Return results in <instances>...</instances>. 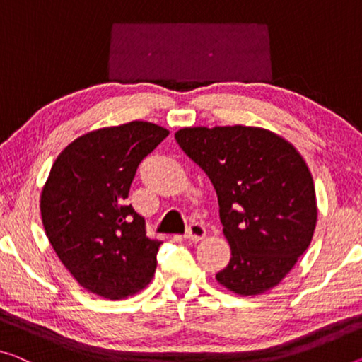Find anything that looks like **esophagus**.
<instances>
[{"mask_svg": "<svg viewBox=\"0 0 362 362\" xmlns=\"http://www.w3.org/2000/svg\"><path fill=\"white\" fill-rule=\"evenodd\" d=\"M205 226L202 223H199V221H194L187 226L186 230V238L191 239V241H200V239L205 238Z\"/></svg>", "mask_w": 362, "mask_h": 362, "instance_id": "34e87169", "label": "esophagus"}]
</instances>
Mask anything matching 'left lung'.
Instances as JSON below:
<instances>
[{
	"label": "left lung",
	"instance_id": "obj_1",
	"mask_svg": "<svg viewBox=\"0 0 362 362\" xmlns=\"http://www.w3.org/2000/svg\"><path fill=\"white\" fill-rule=\"evenodd\" d=\"M176 142L216 191L231 259L216 280L252 296L276 286L313 241L314 181L301 153L275 132L251 126L182 127Z\"/></svg>",
	"mask_w": 362,
	"mask_h": 362
}]
</instances>
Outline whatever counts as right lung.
<instances>
[{
  "instance_id": "obj_1",
  "label": "right lung",
  "mask_w": 362,
  "mask_h": 362,
  "mask_svg": "<svg viewBox=\"0 0 362 362\" xmlns=\"http://www.w3.org/2000/svg\"><path fill=\"white\" fill-rule=\"evenodd\" d=\"M170 132L147 121L102 127L58 155L40 196L54 252L87 291L124 299L148 285L162 241L127 205L139 163Z\"/></svg>"
}]
</instances>
